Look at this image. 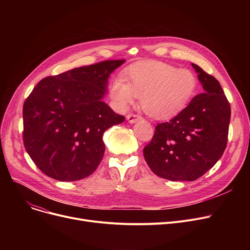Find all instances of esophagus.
Instances as JSON below:
<instances>
[{
    "label": "esophagus",
    "instance_id": "1",
    "mask_svg": "<svg viewBox=\"0 0 250 250\" xmlns=\"http://www.w3.org/2000/svg\"><path fill=\"white\" fill-rule=\"evenodd\" d=\"M141 118V116L139 114H136V113H128L126 115V120L130 123V124H134L136 123L137 121H139Z\"/></svg>",
    "mask_w": 250,
    "mask_h": 250
}]
</instances>
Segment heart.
Returning <instances> with one entry per match:
<instances>
[{
	"label": "heart",
	"instance_id": "obj_1",
	"mask_svg": "<svg viewBox=\"0 0 250 250\" xmlns=\"http://www.w3.org/2000/svg\"><path fill=\"white\" fill-rule=\"evenodd\" d=\"M198 91V79L188 69L147 61L129 65L108 87L115 106L125 110L140 96L142 109L155 120H168L185 109Z\"/></svg>",
	"mask_w": 250,
	"mask_h": 250
}]
</instances>
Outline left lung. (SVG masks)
<instances>
[{
    "instance_id": "8db88e82",
    "label": "left lung",
    "mask_w": 250,
    "mask_h": 250,
    "mask_svg": "<svg viewBox=\"0 0 250 250\" xmlns=\"http://www.w3.org/2000/svg\"><path fill=\"white\" fill-rule=\"evenodd\" d=\"M205 89L171 121L158 124L144 157L152 171L171 181H192L211 169L224 153L230 103L219 81L192 63Z\"/></svg>"
}]
</instances>
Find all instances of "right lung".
Segmentation results:
<instances>
[{
	"label": "right lung",
	"mask_w": 250,
	"mask_h": 250,
	"mask_svg": "<svg viewBox=\"0 0 250 250\" xmlns=\"http://www.w3.org/2000/svg\"><path fill=\"white\" fill-rule=\"evenodd\" d=\"M125 60H109L48 76L23 104V143L42 173L60 181L88 177L100 164L103 133L125 121L101 99L109 75Z\"/></svg>",
	"instance_id": "obj_1"
}]
</instances>
